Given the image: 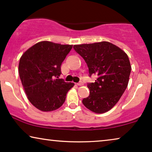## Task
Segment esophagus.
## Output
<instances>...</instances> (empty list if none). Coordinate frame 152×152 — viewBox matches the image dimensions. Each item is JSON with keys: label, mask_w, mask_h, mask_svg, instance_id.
<instances>
[{"label": "esophagus", "mask_w": 152, "mask_h": 152, "mask_svg": "<svg viewBox=\"0 0 152 152\" xmlns=\"http://www.w3.org/2000/svg\"><path fill=\"white\" fill-rule=\"evenodd\" d=\"M77 84L78 86H83V85H84V83H83L82 82H80L79 83H77Z\"/></svg>", "instance_id": "obj_1"}]
</instances>
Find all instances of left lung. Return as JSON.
<instances>
[{
	"label": "left lung",
	"instance_id": "obj_1",
	"mask_svg": "<svg viewBox=\"0 0 152 152\" xmlns=\"http://www.w3.org/2000/svg\"><path fill=\"white\" fill-rule=\"evenodd\" d=\"M77 53L85 60L89 75L97 76L88 84L90 95L82 103L95 113H104L115 106L127 87L132 70L125 52L107 41L75 45Z\"/></svg>",
	"mask_w": 152,
	"mask_h": 152
}]
</instances>
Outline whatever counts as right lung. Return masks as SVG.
I'll use <instances>...</instances> for the list:
<instances>
[{
  "instance_id": "add662e5",
  "label": "right lung",
  "mask_w": 152,
  "mask_h": 152,
  "mask_svg": "<svg viewBox=\"0 0 152 152\" xmlns=\"http://www.w3.org/2000/svg\"><path fill=\"white\" fill-rule=\"evenodd\" d=\"M72 45L48 41L36 43L23 54L18 72L27 97L41 111H53L61 107L74 83L59 79L61 65Z\"/></svg>"
}]
</instances>
